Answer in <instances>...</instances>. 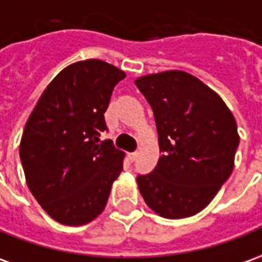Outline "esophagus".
I'll return each mask as SVG.
<instances>
[{"label": "esophagus", "mask_w": 262, "mask_h": 262, "mask_svg": "<svg viewBox=\"0 0 262 262\" xmlns=\"http://www.w3.org/2000/svg\"><path fill=\"white\" fill-rule=\"evenodd\" d=\"M137 155H138V152H137V151H134V152H129V154H128V158H129V161H131V162L135 161Z\"/></svg>", "instance_id": "esophagus-1"}]
</instances>
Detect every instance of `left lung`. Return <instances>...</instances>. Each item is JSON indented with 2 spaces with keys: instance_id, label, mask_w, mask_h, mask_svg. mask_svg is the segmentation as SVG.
<instances>
[{
  "instance_id": "1",
  "label": "left lung",
  "mask_w": 262,
  "mask_h": 262,
  "mask_svg": "<svg viewBox=\"0 0 262 262\" xmlns=\"http://www.w3.org/2000/svg\"><path fill=\"white\" fill-rule=\"evenodd\" d=\"M154 111L158 164L137 177L144 201L164 218L204 210L228 180L239 144L237 122L220 95L184 71L135 81Z\"/></svg>"
}]
</instances>
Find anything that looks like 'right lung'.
Listing matches in <instances>:
<instances>
[{
    "label": "right lung",
    "instance_id": "obj_1",
    "mask_svg": "<svg viewBox=\"0 0 262 262\" xmlns=\"http://www.w3.org/2000/svg\"><path fill=\"white\" fill-rule=\"evenodd\" d=\"M124 78L100 59L75 62L52 79L25 124L19 158L27 185L61 224L98 217L122 171L124 152L100 137L114 86Z\"/></svg>",
    "mask_w": 262,
    "mask_h": 262
}]
</instances>
